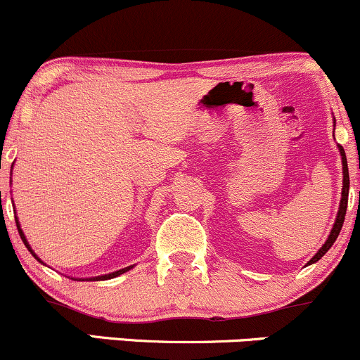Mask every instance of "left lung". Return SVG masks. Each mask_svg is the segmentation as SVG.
I'll list each match as a JSON object with an SVG mask.
<instances>
[{
    "instance_id": "1",
    "label": "left lung",
    "mask_w": 360,
    "mask_h": 360,
    "mask_svg": "<svg viewBox=\"0 0 360 360\" xmlns=\"http://www.w3.org/2000/svg\"><path fill=\"white\" fill-rule=\"evenodd\" d=\"M335 126H337V121H335L333 117V136H335ZM338 147V152H340V157H342V171H343V186H342V198H340V207H338V213H337V219H335V224L333 227H331L330 231V236H328V239L325 240V244H323L321 248H319L318 252L313 256V258L307 262V264H313L316 262H319V259L323 258V256L326 255V251L330 250L331 246H333V243L337 240L338 234H340L342 231V225H343V220H345V213H347V203H349V188H350V179H349V165H347V157H345V150L340 145H337ZM306 264V266H307Z\"/></svg>"
}]
</instances>
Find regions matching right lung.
<instances>
[{
  "label": "right lung",
  "instance_id": "1",
  "mask_svg": "<svg viewBox=\"0 0 360 360\" xmlns=\"http://www.w3.org/2000/svg\"><path fill=\"white\" fill-rule=\"evenodd\" d=\"M15 213H17V210H13ZM15 222H17V229H18V234H20V238H22V240H23V244H25V248L27 250H29L30 252H32V256L35 259H37V262H41L42 264H44V262H42L41 258H39L37 255H35L34 252V250L32 248H30V244H29V240H27V238H25V234H23V231H22V227H20V222H18V217H15ZM133 268V264L131 266H126V268H121V270H117V271H112V274H108V275H98V276H90V278H85V280H90V282H101V280H109V278H114V276H120V275H122V274H126V271H129ZM73 280H82V278H73Z\"/></svg>",
  "mask_w": 360,
  "mask_h": 360
}]
</instances>
